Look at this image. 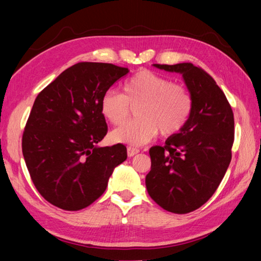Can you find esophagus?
<instances>
[{
    "instance_id": "34e87169",
    "label": "esophagus",
    "mask_w": 261,
    "mask_h": 261,
    "mask_svg": "<svg viewBox=\"0 0 261 261\" xmlns=\"http://www.w3.org/2000/svg\"><path fill=\"white\" fill-rule=\"evenodd\" d=\"M126 152H127V156L131 158V156H135L136 154H138V153H139V149L129 146V147L126 148Z\"/></svg>"
}]
</instances>
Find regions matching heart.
<instances>
[{"mask_svg":"<svg viewBox=\"0 0 261 261\" xmlns=\"http://www.w3.org/2000/svg\"><path fill=\"white\" fill-rule=\"evenodd\" d=\"M131 108L136 109L137 120L114 130L110 139L141 146L155 138L159 131L162 136H173L182 130L191 116L193 101L187 87L144 69L126 79L122 94L109 90L100 101L101 114L115 126L124 124Z\"/></svg>","mask_w":261,"mask_h":261,"instance_id":"1","label":"heart"}]
</instances>
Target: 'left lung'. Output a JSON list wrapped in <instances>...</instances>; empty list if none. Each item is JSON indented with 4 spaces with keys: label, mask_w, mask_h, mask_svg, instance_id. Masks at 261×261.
<instances>
[{
    "label": "left lung",
    "mask_w": 261,
    "mask_h": 261,
    "mask_svg": "<svg viewBox=\"0 0 261 261\" xmlns=\"http://www.w3.org/2000/svg\"><path fill=\"white\" fill-rule=\"evenodd\" d=\"M182 74L192 96L190 120L165 146L149 149L147 192L163 210L176 214L199 208L213 196L231 161L233 114L226 95L208 73L192 63L153 64Z\"/></svg>",
    "instance_id": "1"
}]
</instances>
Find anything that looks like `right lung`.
I'll return each instance as SVG.
<instances>
[{"mask_svg":"<svg viewBox=\"0 0 261 261\" xmlns=\"http://www.w3.org/2000/svg\"><path fill=\"white\" fill-rule=\"evenodd\" d=\"M127 72L110 63L81 62L38 94L21 147L33 184L51 205L65 211L90 206L105 192L115 168L126 160L124 145L96 144L108 130L101 98Z\"/></svg>","mask_w":261,"mask_h":261,"instance_id":"add662e5","label":"right lung"}]
</instances>
